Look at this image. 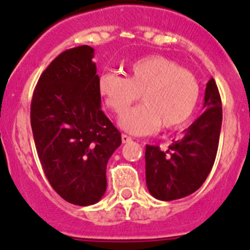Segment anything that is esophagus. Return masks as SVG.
<instances>
[{"label":"esophagus","instance_id":"esophagus-1","mask_svg":"<svg viewBox=\"0 0 250 250\" xmlns=\"http://www.w3.org/2000/svg\"><path fill=\"white\" fill-rule=\"evenodd\" d=\"M121 141H123L124 144H127V143H130V141H131V138L127 135H125V134H123V135H121Z\"/></svg>","mask_w":250,"mask_h":250}]
</instances>
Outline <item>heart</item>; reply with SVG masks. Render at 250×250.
Here are the masks:
<instances>
[{
  "mask_svg": "<svg viewBox=\"0 0 250 250\" xmlns=\"http://www.w3.org/2000/svg\"><path fill=\"white\" fill-rule=\"evenodd\" d=\"M98 90L106 107L121 115L142 95L143 105L123 115L119 125L134 135H150L159 127L178 129L193 118L200 99L199 83L173 60L151 55L127 66L126 77L100 75Z\"/></svg>",
  "mask_w": 250,
  "mask_h": 250,
  "instance_id": "heart-1",
  "label": "heart"
}]
</instances>
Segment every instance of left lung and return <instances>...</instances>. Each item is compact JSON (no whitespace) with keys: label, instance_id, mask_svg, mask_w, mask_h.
Masks as SVG:
<instances>
[{"label":"left lung","instance_id":"1","mask_svg":"<svg viewBox=\"0 0 250 250\" xmlns=\"http://www.w3.org/2000/svg\"><path fill=\"white\" fill-rule=\"evenodd\" d=\"M205 111L183 131L179 140L161 151L146 145V185L154 198L164 202L182 199L196 191L205 182L215 161L223 109L214 79L208 81L204 96Z\"/></svg>","mask_w":250,"mask_h":250}]
</instances>
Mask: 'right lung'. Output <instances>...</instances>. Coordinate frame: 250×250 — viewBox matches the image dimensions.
Wrapping results in <instances>:
<instances>
[{
  "instance_id": "1",
  "label": "right lung",
  "mask_w": 250,
  "mask_h": 250,
  "mask_svg": "<svg viewBox=\"0 0 250 250\" xmlns=\"http://www.w3.org/2000/svg\"><path fill=\"white\" fill-rule=\"evenodd\" d=\"M94 48L63 51L47 66L32 96L31 127L51 187L66 202L92 205L106 191V165L121 134L101 110Z\"/></svg>"
}]
</instances>
